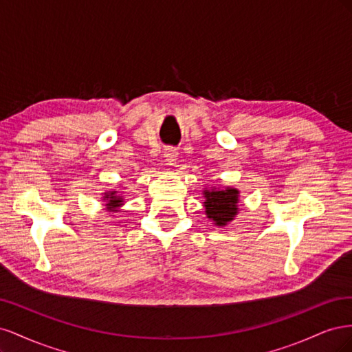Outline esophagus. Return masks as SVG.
I'll use <instances>...</instances> for the list:
<instances>
[{"instance_id":"34e87169","label":"esophagus","mask_w":352,"mask_h":352,"mask_svg":"<svg viewBox=\"0 0 352 352\" xmlns=\"http://www.w3.org/2000/svg\"><path fill=\"white\" fill-rule=\"evenodd\" d=\"M177 150L176 148H172V146H167L166 150H164V158H166V163L167 164H170V166H173L175 163H176V160H177Z\"/></svg>"}]
</instances>
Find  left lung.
Returning <instances> with one entry per match:
<instances>
[{"label":"left lung","mask_w":352,"mask_h":352,"mask_svg":"<svg viewBox=\"0 0 352 352\" xmlns=\"http://www.w3.org/2000/svg\"><path fill=\"white\" fill-rule=\"evenodd\" d=\"M206 216L217 228H225L230 221L235 220L239 212V189L226 186V188H204Z\"/></svg>","instance_id":"1"}]
</instances>
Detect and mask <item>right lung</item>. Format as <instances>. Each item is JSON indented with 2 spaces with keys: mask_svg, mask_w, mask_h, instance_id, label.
Listing matches in <instances>:
<instances>
[{
  "mask_svg": "<svg viewBox=\"0 0 352 352\" xmlns=\"http://www.w3.org/2000/svg\"><path fill=\"white\" fill-rule=\"evenodd\" d=\"M102 202L105 206V210L110 212H117L124 204V199L119 192H117L116 189H111V190H107V192L102 194Z\"/></svg>",
  "mask_w": 352,
  "mask_h": 352,
  "instance_id": "1",
  "label": "right lung"
}]
</instances>
